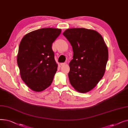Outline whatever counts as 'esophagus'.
<instances>
[{
    "label": "esophagus",
    "instance_id": "34e87169",
    "mask_svg": "<svg viewBox=\"0 0 128 128\" xmlns=\"http://www.w3.org/2000/svg\"><path fill=\"white\" fill-rule=\"evenodd\" d=\"M66 64V63H60V65H61V66H65Z\"/></svg>",
    "mask_w": 128,
    "mask_h": 128
}]
</instances>
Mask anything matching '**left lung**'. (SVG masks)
I'll return each mask as SVG.
<instances>
[{"instance_id": "1", "label": "left lung", "mask_w": 128, "mask_h": 128, "mask_svg": "<svg viewBox=\"0 0 128 128\" xmlns=\"http://www.w3.org/2000/svg\"><path fill=\"white\" fill-rule=\"evenodd\" d=\"M63 35L70 42L74 53L69 64L70 82L77 91L88 92L104 75L108 58L107 46L101 35L93 30L69 28Z\"/></svg>"}]
</instances>
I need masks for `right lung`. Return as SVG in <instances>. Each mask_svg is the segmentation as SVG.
<instances>
[{
  "mask_svg": "<svg viewBox=\"0 0 128 128\" xmlns=\"http://www.w3.org/2000/svg\"><path fill=\"white\" fill-rule=\"evenodd\" d=\"M60 32L58 28L39 29L27 34L20 42L17 56L20 75L34 91H44L53 82L58 64L52 44Z\"/></svg>",
  "mask_w": 128,
  "mask_h": 128,
  "instance_id": "1",
  "label": "right lung"
}]
</instances>
